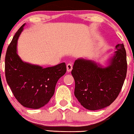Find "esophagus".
Listing matches in <instances>:
<instances>
[{
    "instance_id": "esophagus-1",
    "label": "esophagus",
    "mask_w": 134,
    "mask_h": 134,
    "mask_svg": "<svg viewBox=\"0 0 134 134\" xmlns=\"http://www.w3.org/2000/svg\"><path fill=\"white\" fill-rule=\"evenodd\" d=\"M66 68H67V71L68 72H70L72 70V68H73V65L71 64V63H69L66 65Z\"/></svg>"
}]
</instances>
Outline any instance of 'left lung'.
Instances as JSON below:
<instances>
[{
  "mask_svg": "<svg viewBox=\"0 0 134 134\" xmlns=\"http://www.w3.org/2000/svg\"><path fill=\"white\" fill-rule=\"evenodd\" d=\"M115 48L107 67L84 59L74 63L71 70L75 83L74 94L84 108L103 109L110 106L119 94L126 76L127 61L123 44L116 45Z\"/></svg>",
  "mask_w": 134,
  "mask_h": 134,
  "instance_id": "1",
  "label": "left lung"
}]
</instances>
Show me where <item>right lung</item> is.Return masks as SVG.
<instances>
[{
	"label": "right lung",
	"instance_id": "obj_1",
	"mask_svg": "<svg viewBox=\"0 0 134 134\" xmlns=\"http://www.w3.org/2000/svg\"><path fill=\"white\" fill-rule=\"evenodd\" d=\"M16 31L6 51L5 75L16 100L26 108L38 109L53 96L58 80L66 72L65 63L43 68L21 60L16 53L17 41L24 29Z\"/></svg>",
	"mask_w": 134,
	"mask_h": 134
}]
</instances>
